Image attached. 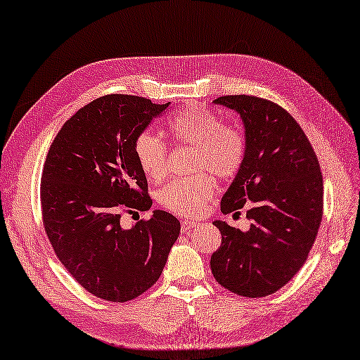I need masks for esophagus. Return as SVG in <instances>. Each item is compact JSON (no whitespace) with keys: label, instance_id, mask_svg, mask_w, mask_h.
Masks as SVG:
<instances>
[{"label":"esophagus","instance_id":"obj_1","mask_svg":"<svg viewBox=\"0 0 360 360\" xmlns=\"http://www.w3.org/2000/svg\"><path fill=\"white\" fill-rule=\"evenodd\" d=\"M197 226V223L195 221H189V220H185V221H181V231L183 232H189L192 227H195Z\"/></svg>","mask_w":360,"mask_h":360}]
</instances>
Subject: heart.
Wrapping results in <instances>:
<instances>
[{
  "label": "heart",
  "mask_w": 360,
  "mask_h": 360,
  "mask_svg": "<svg viewBox=\"0 0 360 360\" xmlns=\"http://www.w3.org/2000/svg\"><path fill=\"white\" fill-rule=\"evenodd\" d=\"M166 128L175 143L194 148L192 171L200 174L168 183L160 189L159 201L169 212L198 217L217 191L210 174L221 180L235 177L246 155V139L238 127L221 124L220 117L198 105H189L175 112L166 122ZM134 153L148 179L160 181L168 175V146L159 136L148 131L139 134Z\"/></svg>",
  "instance_id": "b5f03b06"
}]
</instances>
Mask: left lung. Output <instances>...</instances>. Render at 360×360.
<instances>
[{
	"mask_svg": "<svg viewBox=\"0 0 360 360\" xmlns=\"http://www.w3.org/2000/svg\"><path fill=\"white\" fill-rule=\"evenodd\" d=\"M240 114L246 155L221 198V212L248 207L243 232L217 220L221 246L210 258L214 278L246 297L275 293L300 271L322 220L321 166L309 139L279 105L255 96L214 101ZM236 214V212H235Z\"/></svg>",
	"mask_w": 360,
	"mask_h": 360,
	"instance_id": "obj_1",
	"label": "left lung"
}]
</instances>
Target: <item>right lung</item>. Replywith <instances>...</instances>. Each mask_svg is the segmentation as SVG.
Returning <instances> with one entry per match:
<instances>
[{"mask_svg": "<svg viewBox=\"0 0 360 360\" xmlns=\"http://www.w3.org/2000/svg\"><path fill=\"white\" fill-rule=\"evenodd\" d=\"M168 105L102 96L65 122L44 163L41 207L51 248L105 301L127 302L154 285L179 238L180 221L159 209L129 229L120 226L122 210L153 205L134 143Z\"/></svg>", "mask_w": 360, "mask_h": 360, "instance_id": "obj_1", "label": "right lung"}]
</instances>
